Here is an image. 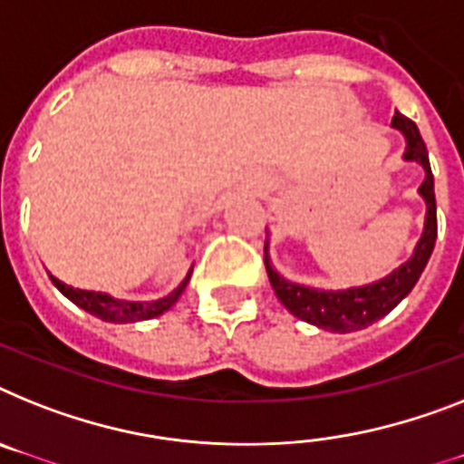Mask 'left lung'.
I'll return each mask as SVG.
<instances>
[{"label": "left lung", "mask_w": 464, "mask_h": 464, "mask_svg": "<svg viewBox=\"0 0 464 464\" xmlns=\"http://www.w3.org/2000/svg\"><path fill=\"white\" fill-rule=\"evenodd\" d=\"M392 127L406 136V153L403 160H412L424 167V181L420 186V196L427 205V217H424L422 238L415 245V252L406 264H401L396 271H392L384 278L368 283L361 287H346V290H316V287L297 285L271 266L268 256V238L264 245V264L271 280L276 297L280 304L290 311L292 316L316 325V328L330 330V333H353L372 325L375 321L384 318L389 311L406 297L415 287L418 278L422 276L424 266L430 262L434 243H437V198H434V174L430 167V155L424 146L418 127L406 115L394 112Z\"/></svg>", "instance_id": "left-lung-1"}]
</instances>
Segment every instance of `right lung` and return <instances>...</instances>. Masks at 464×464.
I'll use <instances>...</instances> for the list:
<instances>
[{"label": "right lung", "mask_w": 464, "mask_h": 464, "mask_svg": "<svg viewBox=\"0 0 464 464\" xmlns=\"http://www.w3.org/2000/svg\"><path fill=\"white\" fill-rule=\"evenodd\" d=\"M190 274H193V268L188 271V276L184 278V283L177 287L174 292H169L167 297L155 299V302H127V299H115L106 292H93V290H80V287H70L65 283H61L58 278L52 276V283L58 287V290L63 292L65 297L77 304L80 309L89 311L92 316L101 318V321L108 323H136V321H148V318L162 316L165 311L172 309L177 304V299L181 297V292L186 290L188 285Z\"/></svg>", "instance_id": "add662e5"}]
</instances>
